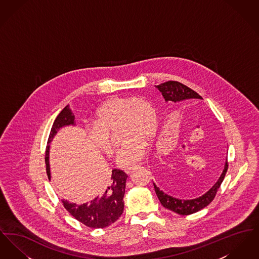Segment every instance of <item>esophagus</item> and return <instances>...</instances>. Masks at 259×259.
<instances>
[{"label": "esophagus", "instance_id": "obj_1", "mask_svg": "<svg viewBox=\"0 0 259 259\" xmlns=\"http://www.w3.org/2000/svg\"><path fill=\"white\" fill-rule=\"evenodd\" d=\"M136 167H129V168H127V169H125V172H126V174H128V175H129V174H131V172H132V171H133V170H134V169H135Z\"/></svg>", "mask_w": 259, "mask_h": 259}]
</instances>
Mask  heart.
<instances>
[{
  "label": "heart",
  "instance_id": "b5f03b06",
  "mask_svg": "<svg viewBox=\"0 0 259 259\" xmlns=\"http://www.w3.org/2000/svg\"><path fill=\"white\" fill-rule=\"evenodd\" d=\"M157 127V111L150 101L142 97H114L97 110L95 125L88 130V136L95 148L111 155L114 143L111 133L118 128L125 143L118 151L116 163L120 167H130L144 159L146 142L154 138Z\"/></svg>",
  "mask_w": 259,
  "mask_h": 259
}]
</instances>
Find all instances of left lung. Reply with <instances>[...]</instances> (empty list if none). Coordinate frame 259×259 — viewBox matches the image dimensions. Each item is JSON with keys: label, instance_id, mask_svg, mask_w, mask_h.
Instances as JSON below:
<instances>
[{"label": "left lung", "instance_id": "8db88e82", "mask_svg": "<svg viewBox=\"0 0 259 259\" xmlns=\"http://www.w3.org/2000/svg\"><path fill=\"white\" fill-rule=\"evenodd\" d=\"M156 88L162 93V96L164 97L166 102H172L174 104H178V103L184 102L185 100H189V99H200V100L203 99L198 94L197 92H195L191 88L186 87L179 81L170 80V81L161 83L159 85H156ZM227 169H228V163H227V158H226L224 168L222 170L220 178L218 179V181L213 184V185L206 193H204L203 195H201L199 197L189 199V200L172 197V196L168 195L167 193L163 192L162 190H160L159 187H157V185L153 184L155 193L164 208L170 209L174 212H177L182 215L194 213L198 210L207 207L209 203L213 200V198L218 192V189L220 188V186L223 182V179L225 177V174L227 172Z\"/></svg>", "mask_w": 259, "mask_h": 259}]
</instances>
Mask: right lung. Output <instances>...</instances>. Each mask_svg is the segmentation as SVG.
<instances>
[{"instance_id": "add662e5", "label": "right lung", "mask_w": 259, "mask_h": 259, "mask_svg": "<svg viewBox=\"0 0 259 259\" xmlns=\"http://www.w3.org/2000/svg\"><path fill=\"white\" fill-rule=\"evenodd\" d=\"M75 125L74 113L69 105L66 106L54 120L50 130L46 151L47 172L50 180V144L54 136L62 127ZM127 175L117 169L111 171V179L105 185L101 194L89 203L76 205L67 200H62L65 209H67L76 221L81 222L90 228H105L116 222L122 214L124 209V193Z\"/></svg>"}]
</instances>
